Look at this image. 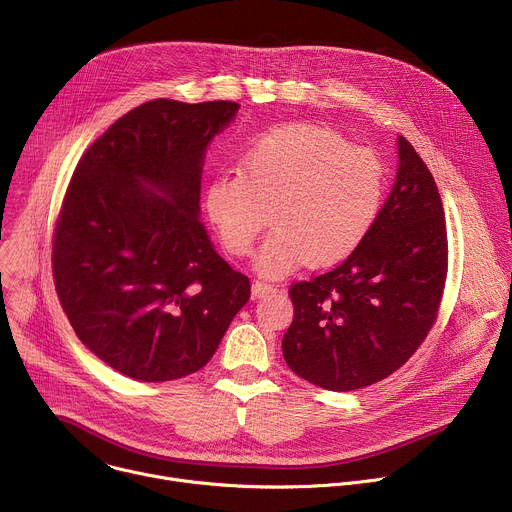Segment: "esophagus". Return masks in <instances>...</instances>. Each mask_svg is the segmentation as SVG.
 Instances as JSON below:
<instances>
[{"instance_id":"1","label":"esophagus","mask_w":512,"mask_h":512,"mask_svg":"<svg viewBox=\"0 0 512 512\" xmlns=\"http://www.w3.org/2000/svg\"><path fill=\"white\" fill-rule=\"evenodd\" d=\"M271 291H275V285H271V283L253 281V285H251V296H253V300H259V298L271 294Z\"/></svg>"}]
</instances>
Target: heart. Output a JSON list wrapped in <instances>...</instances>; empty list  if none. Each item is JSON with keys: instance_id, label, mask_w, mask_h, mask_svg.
Here are the masks:
<instances>
[{"instance_id": "1", "label": "heart", "mask_w": 512, "mask_h": 512, "mask_svg": "<svg viewBox=\"0 0 512 512\" xmlns=\"http://www.w3.org/2000/svg\"><path fill=\"white\" fill-rule=\"evenodd\" d=\"M387 172L377 154L338 133L289 125L261 137L241 170L216 174L204 194L208 221L233 255H247L273 210L275 231L255 257L275 277L310 259L328 267L352 255L379 221Z\"/></svg>"}]
</instances>
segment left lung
<instances>
[{
  "label": "left lung",
  "mask_w": 512,
  "mask_h": 512,
  "mask_svg": "<svg viewBox=\"0 0 512 512\" xmlns=\"http://www.w3.org/2000/svg\"><path fill=\"white\" fill-rule=\"evenodd\" d=\"M399 168L379 221L328 273L289 287L294 322L287 367L328 391H354L393 375L435 322L448 273L446 216L435 180L397 137Z\"/></svg>",
  "instance_id": "obj_1"
}]
</instances>
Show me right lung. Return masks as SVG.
<instances>
[{"label":"right lung","mask_w":512,"mask_h":512,"mask_svg":"<svg viewBox=\"0 0 512 512\" xmlns=\"http://www.w3.org/2000/svg\"><path fill=\"white\" fill-rule=\"evenodd\" d=\"M233 101L156 99L119 117L77 164L52 243L58 300L79 340L145 383L196 373L251 298L200 223L206 148Z\"/></svg>","instance_id":"obj_1"}]
</instances>
